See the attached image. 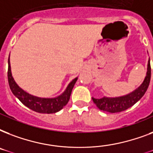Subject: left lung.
<instances>
[{"instance_id": "8db88e82", "label": "left lung", "mask_w": 153, "mask_h": 153, "mask_svg": "<svg viewBox=\"0 0 153 153\" xmlns=\"http://www.w3.org/2000/svg\"><path fill=\"white\" fill-rule=\"evenodd\" d=\"M151 79V67H150V59H149L147 66V72L144 81L134 91L127 94L126 95L118 96V97H106L104 96L102 98H92V100L98 109L102 111L109 113H118L130 108L137 103L147 91Z\"/></svg>"}]
</instances>
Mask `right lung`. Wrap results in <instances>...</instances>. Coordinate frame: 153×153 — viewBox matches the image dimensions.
<instances>
[{
  "label": "right lung",
  "mask_w": 153,
  "mask_h": 153,
  "mask_svg": "<svg viewBox=\"0 0 153 153\" xmlns=\"http://www.w3.org/2000/svg\"><path fill=\"white\" fill-rule=\"evenodd\" d=\"M8 80L9 87L13 94L27 108L40 114H54L61 110L67 104V102H69L72 89L78 80V77L73 79L68 84L66 90L60 95L56 96L55 98H41V97L32 95L24 91L22 88H20L18 86V84L16 82L12 74L9 57H8Z\"/></svg>",
  "instance_id": "1"
}]
</instances>
